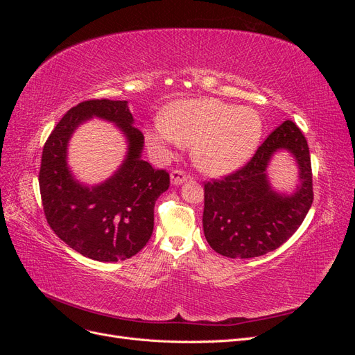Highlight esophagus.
<instances>
[{
    "instance_id": "esophagus-1",
    "label": "esophagus",
    "mask_w": 355,
    "mask_h": 355,
    "mask_svg": "<svg viewBox=\"0 0 355 355\" xmlns=\"http://www.w3.org/2000/svg\"><path fill=\"white\" fill-rule=\"evenodd\" d=\"M170 179H171V184H173V185H180L182 182H185L188 179V175L185 173V171L176 168L170 173Z\"/></svg>"
}]
</instances>
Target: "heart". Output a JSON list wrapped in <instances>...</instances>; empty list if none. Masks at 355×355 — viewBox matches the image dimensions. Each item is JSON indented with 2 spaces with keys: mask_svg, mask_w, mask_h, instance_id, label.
<instances>
[{
  "mask_svg": "<svg viewBox=\"0 0 355 355\" xmlns=\"http://www.w3.org/2000/svg\"><path fill=\"white\" fill-rule=\"evenodd\" d=\"M262 132V118L253 108H237L218 99H189L170 105L145 135L149 146L161 154L179 144L192 145V158L202 171L223 175L249 161Z\"/></svg>",
  "mask_w": 355,
  "mask_h": 355,
  "instance_id": "b5f03b06",
  "label": "heart"
}]
</instances>
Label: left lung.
<instances>
[{
	"instance_id": "1",
	"label": "left lung",
	"mask_w": 355,
	"mask_h": 355,
	"mask_svg": "<svg viewBox=\"0 0 355 355\" xmlns=\"http://www.w3.org/2000/svg\"><path fill=\"white\" fill-rule=\"evenodd\" d=\"M287 148L297 158L301 185L293 196H278L264 170L274 152ZM313 168L306 139L293 121H284L232 173L204 182L202 228L214 252L232 259L262 256L284 244L313 204Z\"/></svg>"
}]
</instances>
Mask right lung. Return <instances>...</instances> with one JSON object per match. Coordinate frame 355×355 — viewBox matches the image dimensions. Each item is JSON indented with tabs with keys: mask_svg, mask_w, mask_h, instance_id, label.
<instances>
[{
	"mask_svg": "<svg viewBox=\"0 0 355 355\" xmlns=\"http://www.w3.org/2000/svg\"><path fill=\"white\" fill-rule=\"evenodd\" d=\"M99 116L128 136L129 154L105 184L85 189L66 167V145L80 122ZM144 135L133 125L125 101L90 99L71 108L42 148L40 192L47 223L71 249L101 262L124 261L141 252L154 231L157 198L170 187L167 170L141 158Z\"/></svg>",
	"mask_w": 355,
	"mask_h": 355,
	"instance_id": "add662e5",
	"label": "right lung"
}]
</instances>
